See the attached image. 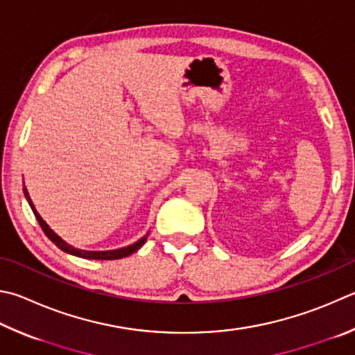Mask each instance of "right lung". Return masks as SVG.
I'll use <instances>...</instances> for the list:
<instances>
[{"mask_svg":"<svg viewBox=\"0 0 355 355\" xmlns=\"http://www.w3.org/2000/svg\"><path fill=\"white\" fill-rule=\"evenodd\" d=\"M24 196H26V198H28V202H29V205H31V208H32V211H34L35 218L38 220V223H40V227H42V230L44 231V234H46V236L49 237V239L53 241V242L57 245V247H59V248H60V250H63V251H67V253H69V254L85 257V259H101V261L121 259V257H127V256H130L132 253H135V251L139 250L141 247H143L144 242H146V239H147V237H143V239H139L138 242H135L133 245H128V247H125V248L112 250V251H85V250H77V248H74V247H71V245H68L65 241H62L60 237L57 236V234L54 233V231L48 227L46 222H44L43 218L40 217V214H38V212L35 211L34 205H32V202H31V197H29V194H28V191H26V188H24Z\"/></svg>","mask_w":355,"mask_h":355,"instance_id":"1","label":"right lung"}]
</instances>
